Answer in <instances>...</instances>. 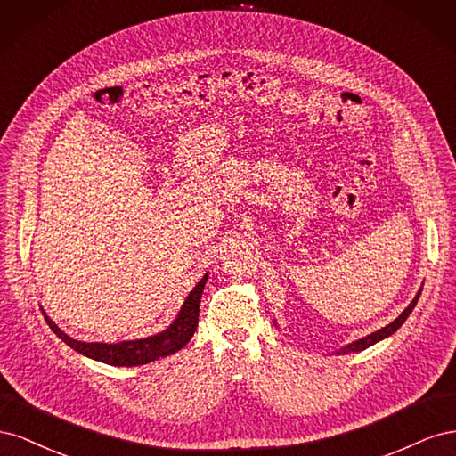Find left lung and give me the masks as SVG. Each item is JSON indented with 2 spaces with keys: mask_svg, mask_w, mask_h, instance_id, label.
<instances>
[{
  "mask_svg": "<svg viewBox=\"0 0 456 456\" xmlns=\"http://www.w3.org/2000/svg\"><path fill=\"white\" fill-rule=\"evenodd\" d=\"M420 291H422V289H420ZM420 291L417 293V297H415V298H412L411 305H409V306L403 310V314L399 315L397 320H394L390 325H386V327L379 329L377 333H370V335H367V337H363V338H360V340H355V342L348 344L346 348H342V354H350V352H362V350H365V348L372 346V344H375V342H379V340H382V338H386V337H390L392 333H395V330L403 325V322L407 320L409 314L412 312V308H415L417 300H419V297H420Z\"/></svg>",
  "mask_w": 456,
  "mask_h": 456,
  "instance_id": "obj_1",
  "label": "left lung"
}]
</instances>
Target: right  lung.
Here are the masks:
<instances>
[{"label":"right lung","instance_id":"obj_1","mask_svg":"<svg viewBox=\"0 0 456 456\" xmlns=\"http://www.w3.org/2000/svg\"><path fill=\"white\" fill-rule=\"evenodd\" d=\"M205 281H207V273L203 275L201 281L194 287V291L188 295L184 306L181 308V314H178V317L167 330H163V333H158L154 337L141 338V340H126V342H118V344L81 342V340L70 338L66 333H62V330L54 325V322L49 320V315L45 312H44V315H45V322L51 327L53 333L79 354L93 357V360H96V362H102L108 365H118V367L144 365V363H150L154 360H159V357L178 352L183 346H186L191 337H194V330H196L198 320H200V300H201Z\"/></svg>","mask_w":456,"mask_h":456}]
</instances>
